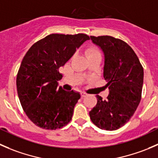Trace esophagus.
<instances>
[{"label":"esophagus","instance_id":"obj_1","mask_svg":"<svg viewBox=\"0 0 158 158\" xmlns=\"http://www.w3.org/2000/svg\"><path fill=\"white\" fill-rule=\"evenodd\" d=\"M81 98H85V97H87V94L86 93H84V92H81Z\"/></svg>","mask_w":158,"mask_h":158}]
</instances>
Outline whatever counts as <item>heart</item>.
Segmentation results:
<instances>
[{"instance_id":"obj_1","label":"heart","mask_w":158,"mask_h":158,"mask_svg":"<svg viewBox=\"0 0 158 158\" xmlns=\"http://www.w3.org/2000/svg\"><path fill=\"white\" fill-rule=\"evenodd\" d=\"M85 54L87 58L90 57H94V56L101 55L99 51L96 48H94V47H90V48H87L85 51Z\"/></svg>"}]
</instances>
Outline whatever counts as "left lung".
Wrapping results in <instances>:
<instances>
[{
    "instance_id": "1",
    "label": "left lung",
    "mask_w": 158,
    "mask_h": 158,
    "mask_svg": "<svg viewBox=\"0 0 158 158\" xmlns=\"http://www.w3.org/2000/svg\"><path fill=\"white\" fill-rule=\"evenodd\" d=\"M104 53V77L109 94L106 100L97 95L98 103L89 112L99 128L115 131L124 126L135 112L141 98L143 69L133 49L110 36H90Z\"/></svg>"
}]
</instances>
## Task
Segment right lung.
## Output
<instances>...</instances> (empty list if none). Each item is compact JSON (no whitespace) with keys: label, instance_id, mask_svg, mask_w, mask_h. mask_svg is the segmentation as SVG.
<instances>
[{"label":"right lung","instance_id":"right-lung-1","mask_svg":"<svg viewBox=\"0 0 158 158\" xmlns=\"http://www.w3.org/2000/svg\"><path fill=\"white\" fill-rule=\"evenodd\" d=\"M84 34H52L36 42L24 57L17 76V90L27 116L35 125L61 128L70 122L79 92L58 87L64 66L86 40Z\"/></svg>","mask_w":158,"mask_h":158}]
</instances>
